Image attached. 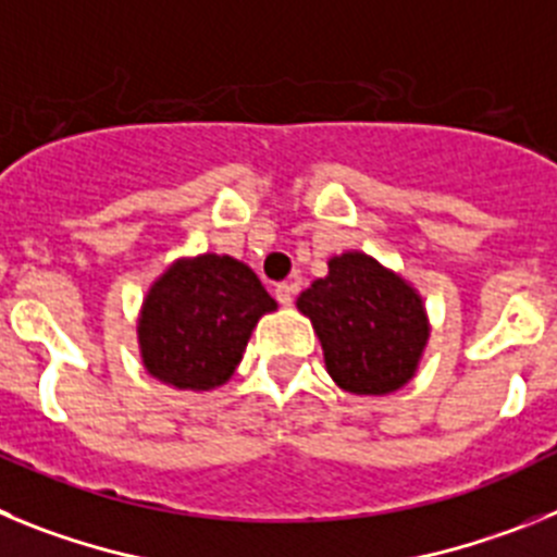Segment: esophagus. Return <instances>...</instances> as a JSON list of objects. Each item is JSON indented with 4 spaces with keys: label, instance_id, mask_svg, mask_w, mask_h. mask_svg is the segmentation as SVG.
<instances>
[{
    "label": "esophagus",
    "instance_id": "34e87169",
    "mask_svg": "<svg viewBox=\"0 0 557 557\" xmlns=\"http://www.w3.org/2000/svg\"><path fill=\"white\" fill-rule=\"evenodd\" d=\"M293 284H287V282H282V284H275V289H273V295H275V301L282 304V307H289V304H293Z\"/></svg>",
    "mask_w": 557,
    "mask_h": 557
}]
</instances>
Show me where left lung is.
<instances>
[{"label": "left lung", "mask_w": 557, "mask_h": 557, "mask_svg": "<svg viewBox=\"0 0 557 557\" xmlns=\"http://www.w3.org/2000/svg\"><path fill=\"white\" fill-rule=\"evenodd\" d=\"M321 337L329 376L357 396H385L407 385L430 337L421 295L366 253L329 262L298 298Z\"/></svg>", "instance_id": "1"}]
</instances>
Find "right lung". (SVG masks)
<instances>
[{
  "label": "right lung",
  "instance_id": "add662e5",
  "mask_svg": "<svg viewBox=\"0 0 557 557\" xmlns=\"http://www.w3.org/2000/svg\"><path fill=\"white\" fill-rule=\"evenodd\" d=\"M273 309L248 264L218 253L181 259L152 284L141 307L145 368L178 391L225 385L259 318Z\"/></svg>",
  "mask_w": 557,
  "mask_h": 557
}]
</instances>
